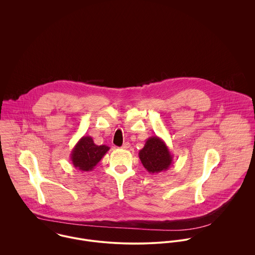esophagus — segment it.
<instances>
[{"label":"esophagus","instance_id":"34e87169","mask_svg":"<svg viewBox=\"0 0 255 255\" xmlns=\"http://www.w3.org/2000/svg\"><path fill=\"white\" fill-rule=\"evenodd\" d=\"M129 147H130V144H129L128 142H125V143L123 144V146H122L123 149H128Z\"/></svg>","mask_w":255,"mask_h":255}]
</instances>
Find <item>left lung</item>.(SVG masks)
Instances as JSON below:
<instances>
[{
    "label": "left lung",
    "mask_w": 255,
    "mask_h": 255,
    "mask_svg": "<svg viewBox=\"0 0 255 255\" xmlns=\"http://www.w3.org/2000/svg\"><path fill=\"white\" fill-rule=\"evenodd\" d=\"M143 167L150 174L167 171L173 163V155L165 141L159 136H151L138 153Z\"/></svg>",
    "instance_id": "1"
}]
</instances>
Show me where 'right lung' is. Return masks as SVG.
I'll return each instance as SVG.
<instances>
[{
  "label": "right lung",
  "instance_id": "right-lung-1",
  "mask_svg": "<svg viewBox=\"0 0 255 255\" xmlns=\"http://www.w3.org/2000/svg\"><path fill=\"white\" fill-rule=\"evenodd\" d=\"M109 149L107 145H96L91 136H82L72 150L71 160L78 170L89 172L94 169Z\"/></svg>",
  "mask_w": 255,
  "mask_h": 255
}]
</instances>
